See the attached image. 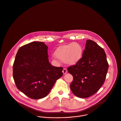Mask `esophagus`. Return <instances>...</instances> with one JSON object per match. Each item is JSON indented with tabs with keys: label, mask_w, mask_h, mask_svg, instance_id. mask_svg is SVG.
<instances>
[{
	"label": "esophagus",
	"mask_w": 121,
	"mask_h": 121,
	"mask_svg": "<svg viewBox=\"0 0 121 121\" xmlns=\"http://www.w3.org/2000/svg\"><path fill=\"white\" fill-rule=\"evenodd\" d=\"M62 72H63V74H64V75L66 74L67 73V69L64 68L63 69V70H62Z\"/></svg>",
	"instance_id": "1"
}]
</instances>
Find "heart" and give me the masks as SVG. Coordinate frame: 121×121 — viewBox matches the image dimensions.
I'll list each match as a JSON object with an SVG mask.
<instances>
[{"mask_svg":"<svg viewBox=\"0 0 121 121\" xmlns=\"http://www.w3.org/2000/svg\"><path fill=\"white\" fill-rule=\"evenodd\" d=\"M83 49L78 43H71L59 47L54 55L60 60L69 65L77 63L82 57Z\"/></svg>","mask_w":121,"mask_h":121,"instance_id":"1","label":"heart"}]
</instances>
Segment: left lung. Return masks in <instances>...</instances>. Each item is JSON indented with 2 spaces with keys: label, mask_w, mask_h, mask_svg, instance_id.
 <instances>
[{
  "label": "left lung",
  "mask_w": 121,
  "mask_h": 121,
  "mask_svg": "<svg viewBox=\"0 0 121 121\" xmlns=\"http://www.w3.org/2000/svg\"><path fill=\"white\" fill-rule=\"evenodd\" d=\"M108 69L104 49L94 41L87 40L81 59L68 68L73 77L70 86L71 91L81 98L94 94L104 82Z\"/></svg>",
  "instance_id": "left-lung-1"
}]
</instances>
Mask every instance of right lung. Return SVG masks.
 <instances>
[{"instance_id": "obj_1", "label": "right lung", "mask_w": 121, "mask_h": 121, "mask_svg": "<svg viewBox=\"0 0 121 121\" xmlns=\"http://www.w3.org/2000/svg\"><path fill=\"white\" fill-rule=\"evenodd\" d=\"M47 50L43 42H33L21 47L15 56L13 75L16 86L32 99L46 97L63 75L62 67L49 63Z\"/></svg>"}]
</instances>
